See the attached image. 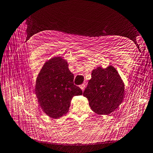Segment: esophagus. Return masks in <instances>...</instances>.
<instances>
[{"label": "esophagus", "instance_id": "34e87169", "mask_svg": "<svg viewBox=\"0 0 153 153\" xmlns=\"http://www.w3.org/2000/svg\"><path fill=\"white\" fill-rule=\"evenodd\" d=\"M79 87H80V88L83 91L84 90V89H85V84H82V85H81L80 86H79Z\"/></svg>", "mask_w": 153, "mask_h": 153}]
</instances>
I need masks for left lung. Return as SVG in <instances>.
I'll return each instance as SVG.
<instances>
[{
    "instance_id": "8db88e82",
    "label": "left lung",
    "mask_w": 153,
    "mask_h": 153,
    "mask_svg": "<svg viewBox=\"0 0 153 153\" xmlns=\"http://www.w3.org/2000/svg\"><path fill=\"white\" fill-rule=\"evenodd\" d=\"M83 95L91 110L99 115H108L115 110L124 98V84L111 65L93 70Z\"/></svg>"
}]
</instances>
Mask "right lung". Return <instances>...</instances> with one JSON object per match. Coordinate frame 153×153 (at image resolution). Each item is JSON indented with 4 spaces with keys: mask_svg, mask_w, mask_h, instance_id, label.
<instances>
[{
    "mask_svg": "<svg viewBox=\"0 0 153 153\" xmlns=\"http://www.w3.org/2000/svg\"><path fill=\"white\" fill-rule=\"evenodd\" d=\"M66 60L54 57L47 62L36 81L35 94L46 114L57 119L67 113L74 96L82 91L74 84V74L69 71Z\"/></svg>",
    "mask_w": 153,
    "mask_h": 153,
    "instance_id": "obj_1",
    "label": "right lung"
}]
</instances>
